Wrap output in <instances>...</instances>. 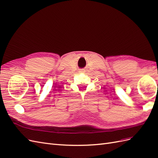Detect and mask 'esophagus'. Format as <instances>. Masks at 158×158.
I'll return each mask as SVG.
<instances>
[{
	"label": "esophagus",
	"mask_w": 158,
	"mask_h": 158,
	"mask_svg": "<svg viewBox=\"0 0 158 158\" xmlns=\"http://www.w3.org/2000/svg\"><path fill=\"white\" fill-rule=\"evenodd\" d=\"M83 71H84V70H80V72H83Z\"/></svg>",
	"instance_id": "esophagus-1"
}]
</instances>
